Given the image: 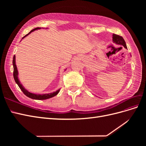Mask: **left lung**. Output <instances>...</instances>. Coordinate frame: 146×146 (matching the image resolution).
Segmentation results:
<instances>
[{"mask_svg": "<svg viewBox=\"0 0 146 146\" xmlns=\"http://www.w3.org/2000/svg\"><path fill=\"white\" fill-rule=\"evenodd\" d=\"M113 41L114 43H115L116 44L122 46L123 47L127 49V47L126 45V43L124 41V39L121 36H119L116 34H113Z\"/></svg>", "mask_w": 146, "mask_h": 146, "instance_id": "8db88e82", "label": "left lung"}]
</instances>
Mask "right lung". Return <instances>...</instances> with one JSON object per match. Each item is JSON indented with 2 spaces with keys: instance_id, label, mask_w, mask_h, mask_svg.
<instances>
[{
  "instance_id": "add662e5",
  "label": "right lung",
  "mask_w": 146,
  "mask_h": 146,
  "mask_svg": "<svg viewBox=\"0 0 146 146\" xmlns=\"http://www.w3.org/2000/svg\"><path fill=\"white\" fill-rule=\"evenodd\" d=\"M41 27H37L35 28L34 29H33L32 30H31L30 32L25 35V36H24L22 39H23L24 38H25L26 36H27L29 34H30L32 32H34L35 30H39L41 29ZM43 29V28H42ZM46 29H47V28H46ZM21 39V40H22ZM13 69H14V71H13V77H14V79L16 82V83H17V85L19 86V88L21 90V91L23 92V93L26 96H27L28 98L33 99H35V100H46V99H48L53 98L55 96H56L57 94H58V92L60 91V89H58V90H56V91H54L53 92H50V93H47V94H36V93H33V92H29L28 90H27L24 87V86L22 85V83H21V82L19 81V79L18 78V70H17V66L16 64V56L15 55L13 56ZM67 69V68H66L64 69V70H66Z\"/></svg>"
}]
</instances>
